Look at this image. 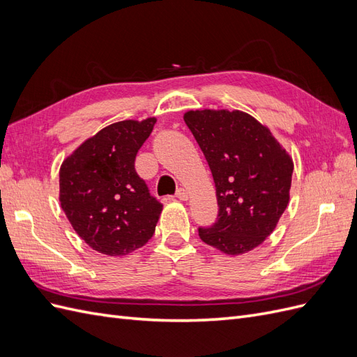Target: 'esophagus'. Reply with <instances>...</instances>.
Here are the masks:
<instances>
[{
  "mask_svg": "<svg viewBox=\"0 0 357 357\" xmlns=\"http://www.w3.org/2000/svg\"><path fill=\"white\" fill-rule=\"evenodd\" d=\"M176 198L180 201H188L189 199V193L186 189H178L176 193Z\"/></svg>",
  "mask_w": 357,
  "mask_h": 357,
  "instance_id": "obj_1",
  "label": "esophagus"
}]
</instances>
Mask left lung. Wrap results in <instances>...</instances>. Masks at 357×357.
I'll return each mask as SVG.
<instances>
[{
    "instance_id": "8db88e82",
    "label": "left lung",
    "mask_w": 357,
    "mask_h": 357,
    "mask_svg": "<svg viewBox=\"0 0 357 357\" xmlns=\"http://www.w3.org/2000/svg\"><path fill=\"white\" fill-rule=\"evenodd\" d=\"M185 122L208 162L219 214L199 238L236 256L262 244L289 204L294 162L271 131L240 110H190Z\"/></svg>"
}]
</instances>
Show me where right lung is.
Returning a JSON list of instances; mask_svg holds the SVG:
<instances>
[{
	"mask_svg": "<svg viewBox=\"0 0 357 357\" xmlns=\"http://www.w3.org/2000/svg\"><path fill=\"white\" fill-rule=\"evenodd\" d=\"M155 123L149 117L105 126L61 165V207L80 238L102 255H128L155 234L162 204L134 165Z\"/></svg>",
	"mask_w": 357,
	"mask_h": 357,
	"instance_id": "1",
	"label": "right lung"
}]
</instances>
